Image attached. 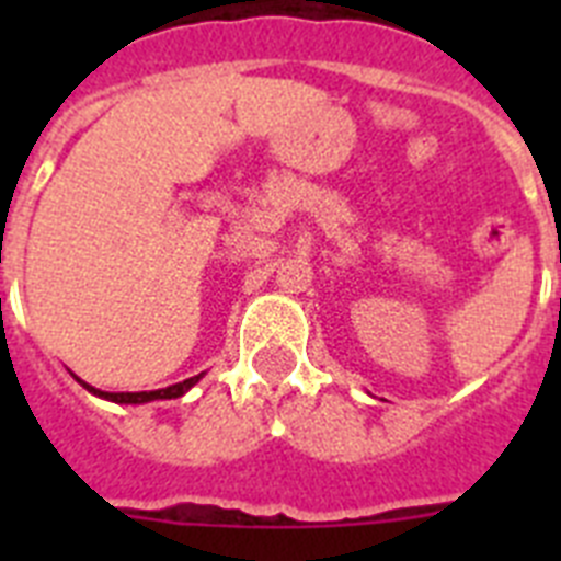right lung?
<instances>
[{
  "mask_svg": "<svg viewBox=\"0 0 561 561\" xmlns=\"http://www.w3.org/2000/svg\"><path fill=\"white\" fill-rule=\"evenodd\" d=\"M78 379V376H76ZM202 379V374L199 376H191V379H185V381H176V385H171V388H162V390H142V393H106V390H95L92 388V385H87V381H81L83 388L89 390V393H95V396H101V399H108V401H117V404H146V401H157V399H180V396H185L187 390L193 388V385H196V381Z\"/></svg>",
  "mask_w": 561,
  "mask_h": 561,
  "instance_id": "add662e5",
  "label": "right lung"
}]
</instances>
